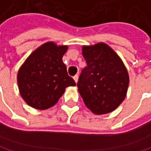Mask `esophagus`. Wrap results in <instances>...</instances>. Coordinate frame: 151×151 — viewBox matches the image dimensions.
I'll return each mask as SVG.
<instances>
[{
  "instance_id": "34e87169",
  "label": "esophagus",
  "mask_w": 151,
  "mask_h": 151,
  "mask_svg": "<svg viewBox=\"0 0 151 151\" xmlns=\"http://www.w3.org/2000/svg\"><path fill=\"white\" fill-rule=\"evenodd\" d=\"M73 79H74V81L77 83V82H78V74H76V75L73 77Z\"/></svg>"
}]
</instances>
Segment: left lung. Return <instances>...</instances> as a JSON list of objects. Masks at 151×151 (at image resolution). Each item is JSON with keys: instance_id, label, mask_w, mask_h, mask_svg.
I'll list each match as a JSON object with an SVG mask.
<instances>
[{"instance_id": "8db88e82", "label": "left lung", "mask_w": 151, "mask_h": 151, "mask_svg": "<svg viewBox=\"0 0 151 151\" xmlns=\"http://www.w3.org/2000/svg\"><path fill=\"white\" fill-rule=\"evenodd\" d=\"M82 53L87 65L77 86L84 103L95 114L111 112L126 96L128 72L118 55L104 43L83 47Z\"/></svg>"}]
</instances>
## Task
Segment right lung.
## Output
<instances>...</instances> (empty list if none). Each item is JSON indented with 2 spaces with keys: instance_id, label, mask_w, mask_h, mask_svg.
Instances as JSON below:
<instances>
[{
  "instance_id": "obj_1",
  "label": "right lung",
  "mask_w": 151,
  "mask_h": 151,
  "mask_svg": "<svg viewBox=\"0 0 151 151\" xmlns=\"http://www.w3.org/2000/svg\"><path fill=\"white\" fill-rule=\"evenodd\" d=\"M66 46L47 42L37 48L21 65L17 81L22 99L35 109L53 106L68 86L75 81L68 75L62 57Z\"/></svg>"
}]
</instances>
